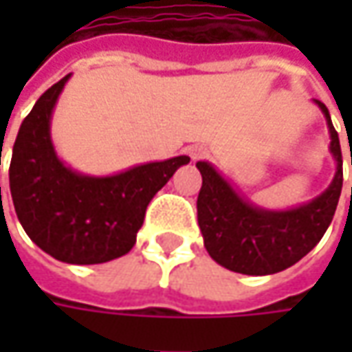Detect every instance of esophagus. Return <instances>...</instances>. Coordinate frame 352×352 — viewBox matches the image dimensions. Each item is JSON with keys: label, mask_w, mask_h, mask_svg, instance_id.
<instances>
[{"label": "esophagus", "mask_w": 352, "mask_h": 352, "mask_svg": "<svg viewBox=\"0 0 352 352\" xmlns=\"http://www.w3.org/2000/svg\"><path fill=\"white\" fill-rule=\"evenodd\" d=\"M204 155H206V148H204V146H192V148H190V156H192V158H199V156Z\"/></svg>", "instance_id": "1"}]
</instances>
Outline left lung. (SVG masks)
<instances>
[{"instance_id":"obj_1","label":"left lung","mask_w":352,"mask_h":352,"mask_svg":"<svg viewBox=\"0 0 352 352\" xmlns=\"http://www.w3.org/2000/svg\"><path fill=\"white\" fill-rule=\"evenodd\" d=\"M314 103L327 121L329 153L335 160L331 184L314 199L288 210L261 208L211 162H196L204 180L197 196V225L210 256L227 270L249 276L282 272L304 258L331 223L343 188V156L327 107L318 100Z\"/></svg>"}]
</instances>
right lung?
<instances>
[{"instance_id":"add662e5","label":"right lung","mask_w":352,"mask_h":352,"mask_svg":"<svg viewBox=\"0 0 352 352\" xmlns=\"http://www.w3.org/2000/svg\"><path fill=\"white\" fill-rule=\"evenodd\" d=\"M70 74L48 88L21 123L9 166V190L25 233L52 258L102 264L133 249L146 206L188 156L144 162L94 176L62 160L50 119Z\"/></svg>"}]
</instances>
